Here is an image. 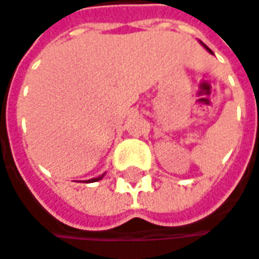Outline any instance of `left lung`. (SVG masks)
I'll return each instance as SVG.
<instances>
[{
  "label": "left lung",
  "mask_w": 259,
  "mask_h": 259,
  "mask_svg": "<svg viewBox=\"0 0 259 259\" xmlns=\"http://www.w3.org/2000/svg\"><path fill=\"white\" fill-rule=\"evenodd\" d=\"M199 42H201V40H199ZM201 45H202V47H204V48H205L206 51H208V53H209V54H214V53H212V51H211V50H209V48H208V47H206L204 42H201Z\"/></svg>",
  "instance_id": "left-lung-1"
}]
</instances>
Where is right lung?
I'll use <instances>...</instances> for the list:
<instances>
[{
    "label": "right lung",
    "mask_w": 259,
    "mask_h": 259,
    "mask_svg": "<svg viewBox=\"0 0 259 259\" xmlns=\"http://www.w3.org/2000/svg\"><path fill=\"white\" fill-rule=\"evenodd\" d=\"M104 175H105V173H104ZM104 175L99 176V177H94V179H91V180H86V182H91V183H92V182H98V180H101V179L104 177Z\"/></svg>",
    "instance_id": "obj_1"
}]
</instances>
